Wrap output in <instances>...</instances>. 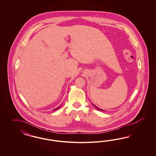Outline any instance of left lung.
<instances>
[{
	"mask_svg": "<svg viewBox=\"0 0 156 156\" xmlns=\"http://www.w3.org/2000/svg\"><path fill=\"white\" fill-rule=\"evenodd\" d=\"M93 105H94V106L95 107V108H97V109H98V110H101V111H104V110H102V109H99V108H98V107H97V106H95V105H94V104H93Z\"/></svg>",
	"mask_w": 156,
	"mask_h": 156,
	"instance_id": "obj_1",
	"label": "left lung"
}]
</instances>
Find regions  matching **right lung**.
Wrapping results in <instances>:
<instances>
[{"label":"right lung","instance_id":"1","mask_svg":"<svg viewBox=\"0 0 156 156\" xmlns=\"http://www.w3.org/2000/svg\"><path fill=\"white\" fill-rule=\"evenodd\" d=\"M60 107H61V106H59V107H58V108H56V109H54L53 110H57V109H59V108Z\"/></svg>","mask_w":156,"mask_h":156}]
</instances>
